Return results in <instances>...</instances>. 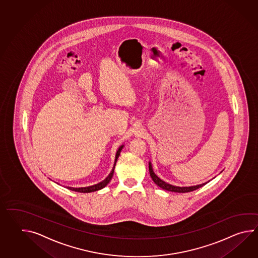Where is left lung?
Wrapping results in <instances>:
<instances>
[{"label": "left lung", "instance_id": "left-lung-1", "mask_svg": "<svg viewBox=\"0 0 258 258\" xmlns=\"http://www.w3.org/2000/svg\"><path fill=\"white\" fill-rule=\"evenodd\" d=\"M149 172L150 176L152 179L154 180L157 186H159L160 188L163 189H166V190H169V191H174V192H189V191H192L195 189H199L201 187H203L204 185H206V183L200 184V185H196V186H190V187H178V186H174L171 184L166 183L164 180H162L160 178H158L155 174V172L152 168V165L151 163H149Z\"/></svg>", "mask_w": 258, "mask_h": 258}]
</instances>
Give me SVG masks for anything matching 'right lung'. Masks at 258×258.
Returning <instances> with one entry per match:
<instances>
[{"label": "right lung", "instance_id": "right-lung-1", "mask_svg": "<svg viewBox=\"0 0 258 258\" xmlns=\"http://www.w3.org/2000/svg\"><path fill=\"white\" fill-rule=\"evenodd\" d=\"M124 147V145H121L120 147L117 150L116 154H115V164H114V167L112 169V171L110 172L108 176L106 178L103 179V181L99 182V183L95 184V185H92V186H89V187H82V188H73V187H67L68 189L70 190H74V191H78V192H83V194H86V192H92V191H96L98 189H103L104 188L107 184L109 183V181L111 180V178H113V175H114V169H115V163L117 161L118 156L120 155L121 150Z\"/></svg>", "mask_w": 258, "mask_h": 258}]
</instances>
